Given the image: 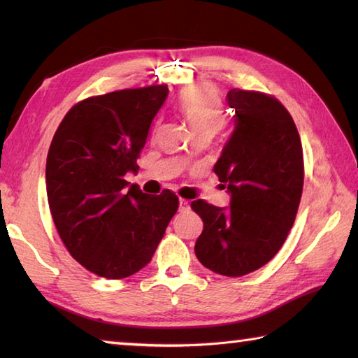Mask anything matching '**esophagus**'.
<instances>
[{"mask_svg":"<svg viewBox=\"0 0 358 358\" xmlns=\"http://www.w3.org/2000/svg\"><path fill=\"white\" fill-rule=\"evenodd\" d=\"M189 210V202L185 201V199H180V211H187Z\"/></svg>","mask_w":358,"mask_h":358,"instance_id":"esophagus-1","label":"esophagus"}]
</instances>
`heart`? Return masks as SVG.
Returning <instances> with one entry per match:
<instances>
[{"label":"heart","mask_w":358,"mask_h":358,"mask_svg":"<svg viewBox=\"0 0 358 358\" xmlns=\"http://www.w3.org/2000/svg\"><path fill=\"white\" fill-rule=\"evenodd\" d=\"M180 112L197 136H215L224 124L221 96L215 87L201 83L185 90L178 101Z\"/></svg>","instance_id":"obj_1"}]
</instances>
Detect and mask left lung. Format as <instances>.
<instances>
[{
  "label": "left lung",
  "mask_w": 358,
  "mask_h": 358,
  "mask_svg": "<svg viewBox=\"0 0 358 358\" xmlns=\"http://www.w3.org/2000/svg\"><path fill=\"white\" fill-rule=\"evenodd\" d=\"M227 104L235 128L213 167L230 207L191 203L203 230L194 251L203 266L230 278L268 264L281 250L299 210L305 167L292 117L273 96L234 88Z\"/></svg>",
  "instance_id": "left-lung-1"
}]
</instances>
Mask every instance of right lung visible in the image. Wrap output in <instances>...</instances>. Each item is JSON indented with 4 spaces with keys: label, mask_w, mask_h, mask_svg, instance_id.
<instances>
[{
    "label": "right lung",
    "mask_w": 358,
    "mask_h": 358,
    "mask_svg": "<svg viewBox=\"0 0 358 358\" xmlns=\"http://www.w3.org/2000/svg\"><path fill=\"white\" fill-rule=\"evenodd\" d=\"M167 85L92 96L59 123L47 155L48 207L64 246L92 273L121 280L147 265L178 210L171 189H128Z\"/></svg>",
    "instance_id": "1"
}]
</instances>
